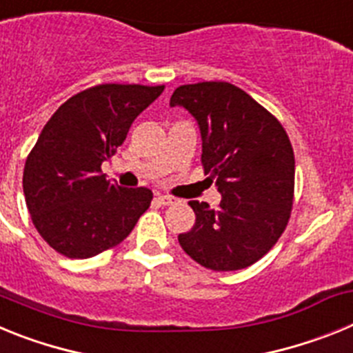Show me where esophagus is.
<instances>
[{
    "label": "esophagus",
    "mask_w": 353,
    "mask_h": 353,
    "mask_svg": "<svg viewBox=\"0 0 353 353\" xmlns=\"http://www.w3.org/2000/svg\"><path fill=\"white\" fill-rule=\"evenodd\" d=\"M157 201L161 205H171V203H174V201H176V198H173V196H168V194H159Z\"/></svg>",
    "instance_id": "34e87169"
}]
</instances>
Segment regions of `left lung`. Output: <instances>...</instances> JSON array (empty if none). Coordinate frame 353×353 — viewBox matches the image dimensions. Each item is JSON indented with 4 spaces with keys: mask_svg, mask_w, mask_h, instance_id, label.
Masks as SVG:
<instances>
[{
    "mask_svg": "<svg viewBox=\"0 0 353 353\" xmlns=\"http://www.w3.org/2000/svg\"><path fill=\"white\" fill-rule=\"evenodd\" d=\"M170 105H182L198 121L201 164L223 196L215 210L189 201L196 223L180 233V245L217 272L256 263L283 235L292 212L295 157L288 134L251 95L224 81L179 86Z\"/></svg>",
    "mask_w": 353,
    "mask_h": 353,
    "instance_id": "obj_1",
    "label": "left lung"
}]
</instances>
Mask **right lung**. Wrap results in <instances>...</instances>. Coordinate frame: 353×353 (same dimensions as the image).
I'll list each match as a JSON object with an SVG mask.
<instances>
[{
  "instance_id": "right-lung-1",
  "label": "right lung",
  "mask_w": 353,
  "mask_h": 353,
  "mask_svg": "<svg viewBox=\"0 0 353 353\" xmlns=\"http://www.w3.org/2000/svg\"><path fill=\"white\" fill-rule=\"evenodd\" d=\"M162 90L99 84L70 97L46 123L24 164L23 189L37 232L54 251L97 256L120 244L150 207V189L109 182L101 166Z\"/></svg>"
}]
</instances>
